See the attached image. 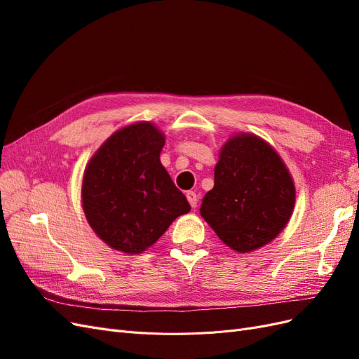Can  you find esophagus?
<instances>
[{
  "label": "esophagus",
  "instance_id": "obj_1",
  "mask_svg": "<svg viewBox=\"0 0 359 359\" xmlns=\"http://www.w3.org/2000/svg\"><path fill=\"white\" fill-rule=\"evenodd\" d=\"M186 198H187L189 203L191 205V208H196V206H198V194L190 190V191L186 193Z\"/></svg>",
  "mask_w": 359,
  "mask_h": 359
}]
</instances>
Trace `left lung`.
<instances>
[{
	"mask_svg": "<svg viewBox=\"0 0 359 359\" xmlns=\"http://www.w3.org/2000/svg\"><path fill=\"white\" fill-rule=\"evenodd\" d=\"M295 198V184L277 151L256 135L236 133L220 149L201 215L227 247L250 253L285 229Z\"/></svg>",
	"mask_w": 359,
	"mask_h": 359,
	"instance_id": "left-lung-1",
	"label": "left lung"
}]
</instances>
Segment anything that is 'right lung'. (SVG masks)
Returning <instances> with one entry per match:
<instances>
[{"mask_svg":"<svg viewBox=\"0 0 359 359\" xmlns=\"http://www.w3.org/2000/svg\"><path fill=\"white\" fill-rule=\"evenodd\" d=\"M165 135L140 121L116 130L95 151L83 172L86 222L107 245L144 253L190 205L160 161Z\"/></svg>","mask_w":359,"mask_h":359,"instance_id":"1","label":"right lung"}]
</instances>
